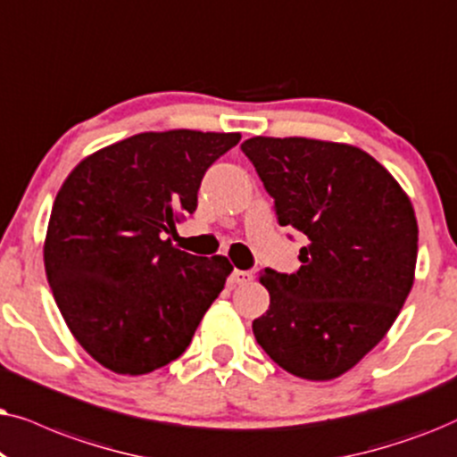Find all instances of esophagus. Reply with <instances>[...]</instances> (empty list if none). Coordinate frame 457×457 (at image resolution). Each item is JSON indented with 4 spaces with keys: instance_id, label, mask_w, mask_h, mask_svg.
<instances>
[{
    "instance_id": "34e87169",
    "label": "esophagus",
    "mask_w": 457,
    "mask_h": 457,
    "mask_svg": "<svg viewBox=\"0 0 457 457\" xmlns=\"http://www.w3.org/2000/svg\"><path fill=\"white\" fill-rule=\"evenodd\" d=\"M253 279V273L251 271H245V270H234L232 273H229V279L228 282L232 286H238V284H246L251 282Z\"/></svg>"
}]
</instances>
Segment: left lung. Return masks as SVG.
<instances>
[{
  "label": "left lung",
  "mask_w": 457,
  "mask_h": 457,
  "mask_svg": "<svg viewBox=\"0 0 457 457\" xmlns=\"http://www.w3.org/2000/svg\"><path fill=\"white\" fill-rule=\"evenodd\" d=\"M279 225L305 234L296 273L265 270L270 309L253 321L286 372L324 382L349 372L391 330L413 284L418 221L411 200L357 145L309 137L242 144Z\"/></svg>",
  "instance_id": "1"
}]
</instances>
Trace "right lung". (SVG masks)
Wrapping results in <instances>:
<instances>
[{"mask_svg": "<svg viewBox=\"0 0 457 457\" xmlns=\"http://www.w3.org/2000/svg\"><path fill=\"white\" fill-rule=\"evenodd\" d=\"M240 133L145 131L83 158L54 200L47 282L77 343L114 374L178 360L232 263L171 245L203 175Z\"/></svg>", "mask_w": 457, "mask_h": 457, "instance_id": "1", "label": "right lung"}]
</instances>
